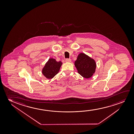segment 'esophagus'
<instances>
[{
    "mask_svg": "<svg viewBox=\"0 0 134 134\" xmlns=\"http://www.w3.org/2000/svg\"><path fill=\"white\" fill-rule=\"evenodd\" d=\"M71 59H65V62H66L70 63L71 62Z\"/></svg>",
    "mask_w": 134,
    "mask_h": 134,
    "instance_id": "obj_1",
    "label": "esophagus"
}]
</instances>
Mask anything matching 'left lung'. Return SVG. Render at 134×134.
<instances>
[{
    "label": "left lung",
    "instance_id": "obj_1",
    "mask_svg": "<svg viewBox=\"0 0 134 134\" xmlns=\"http://www.w3.org/2000/svg\"><path fill=\"white\" fill-rule=\"evenodd\" d=\"M75 65L79 74L86 78H90L95 71V61L85 53H80L78 56Z\"/></svg>",
    "mask_w": 134,
    "mask_h": 134
}]
</instances>
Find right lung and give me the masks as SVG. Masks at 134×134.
Instances as JSON below:
<instances>
[{
	"label": "right lung",
	"instance_id": "1",
	"mask_svg": "<svg viewBox=\"0 0 134 134\" xmlns=\"http://www.w3.org/2000/svg\"><path fill=\"white\" fill-rule=\"evenodd\" d=\"M62 64L61 61L57 62L55 59H49L42 69L43 75L48 79L53 78L58 73Z\"/></svg>",
	"mask_w": 134,
	"mask_h": 134
}]
</instances>
